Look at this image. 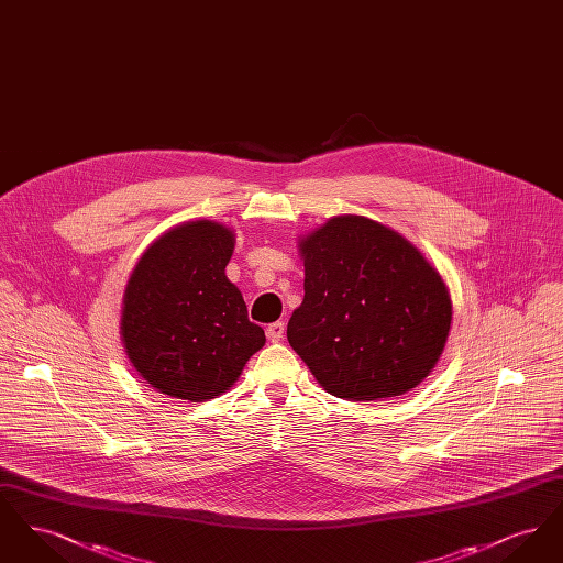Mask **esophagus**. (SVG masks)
<instances>
[{"label": "esophagus", "instance_id": "obj_1", "mask_svg": "<svg viewBox=\"0 0 563 563\" xmlns=\"http://www.w3.org/2000/svg\"><path fill=\"white\" fill-rule=\"evenodd\" d=\"M266 335H268L269 342H280V340H283V335H285V322L276 321L268 324Z\"/></svg>", "mask_w": 563, "mask_h": 563}]
</instances>
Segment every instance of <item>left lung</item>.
<instances>
[{
	"instance_id": "obj_1",
	"label": "left lung",
	"mask_w": 563,
	"mask_h": 563,
	"mask_svg": "<svg viewBox=\"0 0 563 563\" xmlns=\"http://www.w3.org/2000/svg\"><path fill=\"white\" fill-rule=\"evenodd\" d=\"M299 249L303 301L287 340L322 388L349 401L416 388L452 324L439 272L401 234L361 214L329 219Z\"/></svg>"
}]
</instances>
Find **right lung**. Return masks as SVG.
<instances>
[{"label":"right lung","mask_w":563,"mask_h":563,"mask_svg":"<svg viewBox=\"0 0 563 563\" xmlns=\"http://www.w3.org/2000/svg\"><path fill=\"white\" fill-rule=\"evenodd\" d=\"M234 234L214 221L173 228L139 260L126 285L122 340L141 377L184 401L225 393L266 344L225 276Z\"/></svg>","instance_id":"right-lung-1"}]
</instances>
